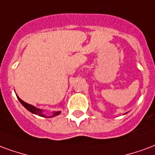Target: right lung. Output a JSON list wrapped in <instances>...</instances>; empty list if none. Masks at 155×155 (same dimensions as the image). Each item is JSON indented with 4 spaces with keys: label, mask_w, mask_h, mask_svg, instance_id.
<instances>
[{
    "label": "right lung",
    "mask_w": 155,
    "mask_h": 155,
    "mask_svg": "<svg viewBox=\"0 0 155 155\" xmlns=\"http://www.w3.org/2000/svg\"><path fill=\"white\" fill-rule=\"evenodd\" d=\"M17 98H18V100L20 101V103L22 104L24 107H25L29 111H30V112L33 114H35V115H38V116H42V117L50 118V117H54V116H58V115L61 113V111H54V112H53V115H52L51 116H46L45 115H44V113H43V110H40V109H39V108H37V107H34V106H32V105H30V104L25 102V101H22L19 97H17Z\"/></svg>",
    "instance_id": "add662e5"
}]
</instances>
